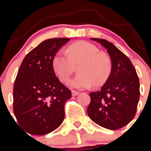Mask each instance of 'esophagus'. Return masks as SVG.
<instances>
[{"mask_svg": "<svg viewBox=\"0 0 151 151\" xmlns=\"http://www.w3.org/2000/svg\"><path fill=\"white\" fill-rule=\"evenodd\" d=\"M78 94H79V92L78 91H74V90L72 91V94H73V96H76L78 95Z\"/></svg>", "mask_w": 151, "mask_h": 151, "instance_id": "esophagus-1", "label": "esophagus"}]
</instances>
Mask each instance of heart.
<instances>
[{"instance_id": "heart-1", "label": "heart", "mask_w": 151, "mask_h": 151, "mask_svg": "<svg viewBox=\"0 0 151 151\" xmlns=\"http://www.w3.org/2000/svg\"><path fill=\"white\" fill-rule=\"evenodd\" d=\"M79 64L78 74L69 82L72 87L85 88L106 82L113 69L112 60L106 53L88 41H77L69 45L67 50L60 49L52 60L54 71L63 82H67Z\"/></svg>"}]
</instances>
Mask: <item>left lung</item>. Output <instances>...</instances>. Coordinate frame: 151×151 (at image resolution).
Listing matches in <instances>:
<instances>
[{"label":"left lung","instance_id":"obj_1","mask_svg":"<svg viewBox=\"0 0 151 151\" xmlns=\"http://www.w3.org/2000/svg\"><path fill=\"white\" fill-rule=\"evenodd\" d=\"M107 50L113 63L110 77L100 91L89 94L88 115L105 129L116 130L134 119L140 97V84L133 64L115 45L101 38H91Z\"/></svg>","mask_w":151,"mask_h":151}]
</instances>
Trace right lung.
<instances>
[{"instance_id":"add662e5","label":"right lung","mask_w":151,"mask_h":151,"mask_svg":"<svg viewBox=\"0 0 151 151\" xmlns=\"http://www.w3.org/2000/svg\"><path fill=\"white\" fill-rule=\"evenodd\" d=\"M69 38H50L25 57L13 87V113L26 132L43 135L59 127L71 91L60 82L52 60Z\"/></svg>"}]
</instances>
